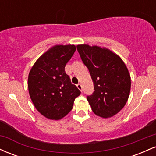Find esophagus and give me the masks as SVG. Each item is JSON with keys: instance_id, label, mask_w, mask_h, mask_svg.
<instances>
[{"instance_id": "esophagus-1", "label": "esophagus", "mask_w": 156, "mask_h": 156, "mask_svg": "<svg viewBox=\"0 0 156 156\" xmlns=\"http://www.w3.org/2000/svg\"><path fill=\"white\" fill-rule=\"evenodd\" d=\"M77 87H78V89H79L80 92H82V91H83V89H82V85L80 83L77 84Z\"/></svg>"}]
</instances>
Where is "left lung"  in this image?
I'll list each match as a JSON object with an SVG mask.
<instances>
[{"label":"left lung","instance_id":"obj_1","mask_svg":"<svg viewBox=\"0 0 156 156\" xmlns=\"http://www.w3.org/2000/svg\"><path fill=\"white\" fill-rule=\"evenodd\" d=\"M77 50L94 83V92L87 96L93 112L103 118L113 117L129 97L131 82L128 68L119 55L107 48L78 44Z\"/></svg>","mask_w":156,"mask_h":156}]
</instances>
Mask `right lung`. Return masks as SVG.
I'll list each match as a JSON object with an SVG mask.
<instances>
[{"mask_svg": "<svg viewBox=\"0 0 156 156\" xmlns=\"http://www.w3.org/2000/svg\"><path fill=\"white\" fill-rule=\"evenodd\" d=\"M74 44H57L37 60L30 70L28 88L34 105L44 117L58 120L72 110L80 90L64 68L74 54Z\"/></svg>", "mask_w": 156, "mask_h": 156, "instance_id": "obj_1", "label": "right lung"}]
</instances>
